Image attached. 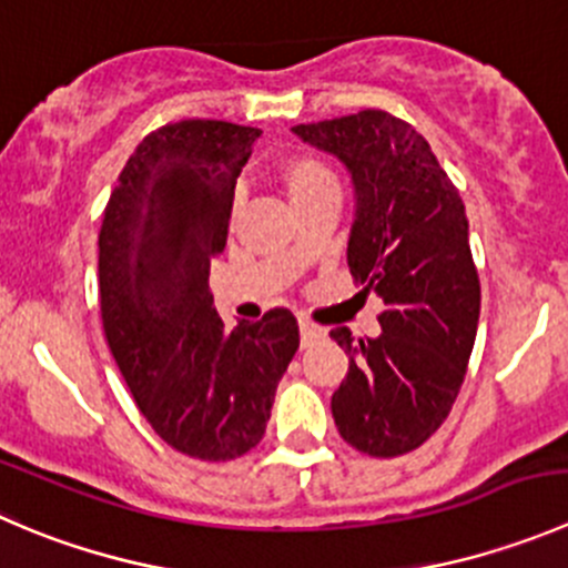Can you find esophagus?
Instances as JSON below:
<instances>
[{"instance_id": "esophagus-1", "label": "esophagus", "mask_w": 568, "mask_h": 568, "mask_svg": "<svg viewBox=\"0 0 568 568\" xmlns=\"http://www.w3.org/2000/svg\"><path fill=\"white\" fill-rule=\"evenodd\" d=\"M300 335H302V346H311L316 344L318 338H324V329L316 327L313 322H307V318H300Z\"/></svg>"}]
</instances>
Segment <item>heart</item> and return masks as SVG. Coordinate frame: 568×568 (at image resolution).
Masks as SVG:
<instances>
[{
	"mask_svg": "<svg viewBox=\"0 0 568 568\" xmlns=\"http://www.w3.org/2000/svg\"><path fill=\"white\" fill-rule=\"evenodd\" d=\"M280 183H283L288 200L294 202V205H300V202L311 200L318 191L338 185V180H335L333 169L324 161H318V158L291 155L285 158L283 166H280Z\"/></svg>",
	"mask_w": 568,
	"mask_h": 568,
	"instance_id": "b5f03b06",
	"label": "heart"
}]
</instances>
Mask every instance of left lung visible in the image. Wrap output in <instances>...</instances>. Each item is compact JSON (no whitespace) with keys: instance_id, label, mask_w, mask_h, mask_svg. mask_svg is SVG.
<instances>
[{"instance_id":"obj_1","label":"left lung","mask_w":568,"mask_h":568,"mask_svg":"<svg viewBox=\"0 0 568 568\" xmlns=\"http://www.w3.org/2000/svg\"><path fill=\"white\" fill-rule=\"evenodd\" d=\"M296 135L338 158L355 185L346 263L361 294L385 311L377 338H333L349 372L333 394L341 438L372 458L422 447L464 385L480 318V280L458 189L430 144L385 110L296 124Z\"/></svg>"}]
</instances>
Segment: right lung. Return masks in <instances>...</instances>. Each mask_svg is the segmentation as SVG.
Wrapping results in <instances>:
<instances>
[{
	"instance_id": "obj_1",
	"label": "right lung",
	"mask_w": 568,
	"mask_h": 568,
	"mask_svg": "<svg viewBox=\"0 0 568 568\" xmlns=\"http://www.w3.org/2000/svg\"><path fill=\"white\" fill-rule=\"evenodd\" d=\"M257 138V126L213 119L150 132L99 230V307L115 366L152 430L200 460L257 447L300 346L291 311L224 327L207 288Z\"/></svg>"
}]
</instances>
